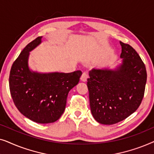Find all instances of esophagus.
Returning <instances> with one entry per match:
<instances>
[{
    "mask_svg": "<svg viewBox=\"0 0 154 154\" xmlns=\"http://www.w3.org/2000/svg\"><path fill=\"white\" fill-rule=\"evenodd\" d=\"M88 78V73H86V72H84V73H83V74H82V75H81V81H83V82H85L86 81H87Z\"/></svg>",
    "mask_w": 154,
    "mask_h": 154,
    "instance_id": "1",
    "label": "esophagus"
}]
</instances>
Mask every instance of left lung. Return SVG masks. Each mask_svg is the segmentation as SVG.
<instances>
[{"label":"left lung","mask_w":154,"mask_h":154,"mask_svg":"<svg viewBox=\"0 0 154 154\" xmlns=\"http://www.w3.org/2000/svg\"><path fill=\"white\" fill-rule=\"evenodd\" d=\"M122 64L114 70L93 69L87 85L94 119L104 125L125 119L140 106L144 97L146 70L132 46L120 41Z\"/></svg>","instance_id":"left-lung-1"}]
</instances>
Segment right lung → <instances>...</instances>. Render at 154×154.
I'll return each instance as SVG.
<instances>
[{"label":"right lung","mask_w":154,"mask_h":154,"mask_svg":"<svg viewBox=\"0 0 154 154\" xmlns=\"http://www.w3.org/2000/svg\"><path fill=\"white\" fill-rule=\"evenodd\" d=\"M39 36L25 47L12 64L10 91L17 108L24 116L38 123L55 122L64 113L69 92L77 85L81 71L40 73L30 71L29 52L41 43Z\"/></svg>","instance_id":"1"}]
</instances>
